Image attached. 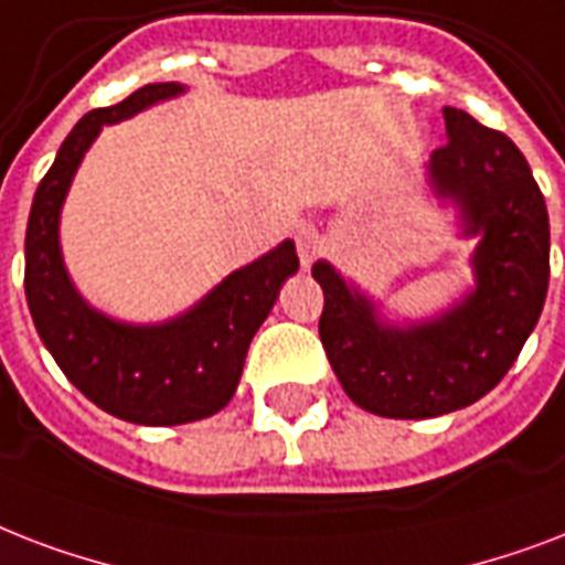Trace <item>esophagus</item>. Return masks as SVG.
Here are the masks:
<instances>
[{"mask_svg":"<svg viewBox=\"0 0 565 565\" xmlns=\"http://www.w3.org/2000/svg\"><path fill=\"white\" fill-rule=\"evenodd\" d=\"M295 244H297V256H300V265H303V268H312V262L321 259L323 238L318 235L315 226H300V230L295 233Z\"/></svg>","mask_w":565,"mask_h":565,"instance_id":"1","label":"esophagus"}]
</instances>
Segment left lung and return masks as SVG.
Returning <instances> with one entry per match:
<instances>
[{
	"mask_svg": "<svg viewBox=\"0 0 565 565\" xmlns=\"http://www.w3.org/2000/svg\"><path fill=\"white\" fill-rule=\"evenodd\" d=\"M448 143L433 150L430 179L457 200L475 253L478 288L448 315L422 327H386L374 306L327 262L321 344L353 404L383 418H433L475 404L504 380L540 321L548 291V209L504 132L462 108H445Z\"/></svg>",
	"mask_w": 565,
	"mask_h": 565,
	"instance_id": "1",
	"label": "left lung"
}]
</instances>
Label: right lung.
Masks as SVG:
<instances>
[{
	"label": "right lung",
	"mask_w": 565,
	"mask_h": 565,
	"mask_svg": "<svg viewBox=\"0 0 565 565\" xmlns=\"http://www.w3.org/2000/svg\"><path fill=\"white\" fill-rule=\"evenodd\" d=\"M177 94L182 87L173 82L143 85L124 103L87 111L34 191L25 230V300L52 360L99 409L150 427L209 418L230 404L250 339L268 318L279 286L300 268L295 244L282 242L161 327L108 321L70 286L58 250V212L78 161L105 124Z\"/></svg>",
	"instance_id": "obj_1"
}]
</instances>
